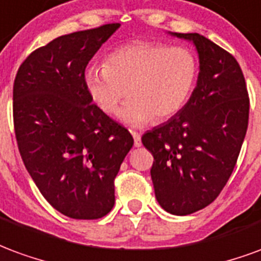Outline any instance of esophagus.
Returning a JSON list of instances; mask_svg holds the SVG:
<instances>
[{"label": "esophagus", "mask_w": 261, "mask_h": 261, "mask_svg": "<svg viewBox=\"0 0 261 261\" xmlns=\"http://www.w3.org/2000/svg\"><path fill=\"white\" fill-rule=\"evenodd\" d=\"M131 136L134 138V145L136 147H141V136L136 133V131H131Z\"/></svg>", "instance_id": "obj_1"}]
</instances>
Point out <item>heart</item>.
Masks as SVG:
<instances>
[{"label":"heart","instance_id":"obj_1","mask_svg":"<svg viewBox=\"0 0 261 261\" xmlns=\"http://www.w3.org/2000/svg\"><path fill=\"white\" fill-rule=\"evenodd\" d=\"M198 76V60L187 47L159 42H136L116 48L103 67H89L84 84L92 102L103 113L121 110L125 124L138 127L169 119L186 106Z\"/></svg>","mask_w":261,"mask_h":261}]
</instances>
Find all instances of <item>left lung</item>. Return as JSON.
I'll list each match as a JSON object with an SVG mask.
<instances>
[{
  "label": "left lung",
  "instance_id": "obj_1",
  "mask_svg": "<svg viewBox=\"0 0 261 261\" xmlns=\"http://www.w3.org/2000/svg\"><path fill=\"white\" fill-rule=\"evenodd\" d=\"M196 46L197 85L186 106L142 136L153 155L155 197L165 211L189 215L218 197L233 172L249 121L246 82L235 57L198 33H170Z\"/></svg>",
  "mask_w": 261,
  "mask_h": 261
}]
</instances>
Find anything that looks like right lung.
Wrapping results in <instances>:
<instances>
[{
    "mask_svg": "<svg viewBox=\"0 0 261 261\" xmlns=\"http://www.w3.org/2000/svg\"><path fill=\"white\" fill-rule=\"evenodd\" d=\"M120 28L75 32L37 48L14 82L20 156L43 197L74 219H97L114 205V177L134 144L127 128L93 105L85 68Z\"/></svg>",
    "mask_w": 261,
    "mask_h": 261,
    "instance_id": "obj_1",
    "label": "right lung"
}]
</instances>
